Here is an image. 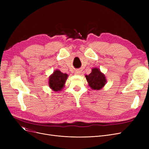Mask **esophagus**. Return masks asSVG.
<instances>
[{
    "label": "esophagus",
    "instance_id": "34e87169",
    "mask_svg": "<svg viewBox=\"0 0 149 149\" xmlns=\"http://www.w3.org/2000/svg\"><path fill=\"white\" fill-rule=\"evenodd\" d=\"M75 74H80V71H79V70H77V71L75 72Z\"/></svg>",
    "mask_w": 149,
    "mask_h": 149
}]
</instances>
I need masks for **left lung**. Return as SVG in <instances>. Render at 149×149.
<instances>
[{
    "instance_id": "8db88e82",
    "label": "left lung",
    "mask_w": 149,
    "mask_h": 149,
    "mask_svg": "<svg viewBox=\"0 0 149 149\" xmlns=\"http://www.w3.org/2000/svg\"><path fill=\"white\" fill-rule=\"evenodd\" d=\"M86 78L90 87L94 90H100L102 88L106 83V79L104 75L101 72L99 69L93 68L92 72L86 75Z\"/></svg>"
}]
</instances>
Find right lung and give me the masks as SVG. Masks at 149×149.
<instances>
[{
	"label": "right lung",
	"mask_w": 149,
	"mask_h": 149,
	"mask_svg": "<svg viewBox=\"0 0 149 149\" xmlns=\"http://www.w3.org/2000/svg\"><path fill=\"white\" fill-rule=\"evenodd\" d=\"M68 78L66 74H63L59 70H55L54 73L49 77V87L54 91H61L64 87L65 83Z\"/></svg>",
	"instance_id": "obj_1"
}]
</instances>
